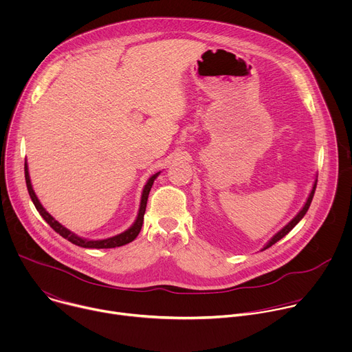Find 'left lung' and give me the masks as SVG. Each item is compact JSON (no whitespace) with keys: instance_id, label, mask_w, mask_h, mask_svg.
<instances>
[{"instance_id":"1","label":"left lung","mask_w":352,"mask_h":352,"mask_svg":"<svg viewBox=\"0 0 352 352\" xmlns=\"http://www.w3.org/2000/svg\"><path fill=\"white\" fill-rule=\"evenodd\" d=\"M316 182H318V179L315 181V184H314V188H312V190H311V193H309V197H308V200H307V204H305V206L299 210V213L284 227V228H281L267 243H266V246L262 249V250H265V249H267V248H270L272 245H274L277 241H280L283 236H285L300 220H302V217L307 214V212H308V209H309V206H311V204H312V199H314V195H315V189H316Z\"/></svg>"}]
</instances>
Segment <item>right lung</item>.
I'll use <instances>...</instances> for the list:
<instances>
[{
	"instance_id": "obj_1",
	"label": "right lung",
	"mask_w": 352,
	"mask_h": 352,
	"mask_svg": "<svg viewBox=\"0 0 352 352\" xmlns=\"http://www.w3.org/2000/svg\"><path fill=\"white\" fill-rule=\"evenodd\" d=\"M160 173H156L153 174L152 177H150L143 188V192H142V199H140V208H139V213H138V217L135 220V223L124 232L116 235V236H111V238H106V239H97V241H93V239H85V238H80L76 234L71 232L68 228H65L64 226H61L52 214H48L45 212V209L41 206V204L38 202V199L32 188V182H30V177H29V168H28V164L25 162V179H26V186H28V192L32 197V202L34 204L37 212L40 213V216L47 221V224H50V227H52L56 232H58L63 238L68 239L69 242L78 245V246H82V248H94V249H109V248H117V246H122V245H126L129 242H132L138 234L140 232V228H142V224H143V216H144V212H146V204H147V197H148V192L150 189H152V185L155 182V179L157 178Z\"/></svg>"
}]
</instances>
